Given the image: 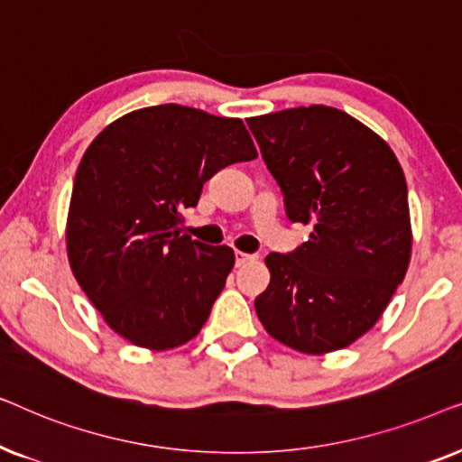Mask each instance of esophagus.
Segmentation results:
<instances>
[{
  "label": "esophagus",
  "mask_w": 462,
  "mask_h": 462,
  "mask_svg": "<svg viewBox=\"0 0 462 462\" xmlns=\"http://www.w3.org/2000/svg\"><path fill=\"white\" fill-rule=\"evenodd\" d=\"M256 261L254 254H245V252H236V267H244L245 263Z\"/></svg>",
  "instance_id": "34e87169"
}]
</instances>
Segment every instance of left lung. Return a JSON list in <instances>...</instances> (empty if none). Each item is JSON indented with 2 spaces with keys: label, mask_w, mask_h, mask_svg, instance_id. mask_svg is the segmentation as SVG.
I'll list each match as a JSON object with an SVG mask.
<instances>
[{
  "label": "left lung",
  "mask_w": 462,
  "mask_h": 462,
  "mask_svg": "<svg viewBox=\"0 0 462 462\" xmlns=\"http://www.w3.org/2000/svg\"><path fill=\"white\" fill-rule=\"evenodd\" d=\"M305 244L271 252L256 296L271 337L300 353L343 349L370 330L406 275L412 248L408 187L389 144L334 106L248 119Z\"/></svg>",
  "instance_id": "8db88e82"
}]
</instances>
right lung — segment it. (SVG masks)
Listing matches in <instances>:
<instances>
[{
    "label": "right lung",
    "mask_w": 462,
    "mask_h": 462,
    "mask_svg": "<svg viewBox=\"0 0 462 462\" xmlns=\"http://www.w3.org/2000/svg\"><path fill=\"white\" fill-rule=\"evenodd\" d=\"M256 157L242 119L180 105L132 111L100 132L73 180V275L111 330L174 349L206 324L236 256L176 229L218 170Z\"/></svg>",
    "instance_id": "right-lung-1"
}]
</instances>
